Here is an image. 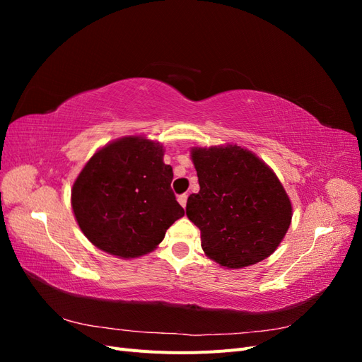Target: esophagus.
<instances>
[{
    "label": "esophagus",
    "mask_w": 362,
    "mask_h": 362,
    "mask_svg": "<svg viewBox=\"0 0 362 362\" xmlns=\"http://www.w3.org/2000/svg\"><path fill=\"white\" fill-rule=\"evenodd\" d=\"M178 202L181 204V206H184L185 208V205H187V194H180L178 196Z\"/></svg>",
    "instance_id": "1"
}]
</instances>
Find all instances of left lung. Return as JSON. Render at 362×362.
Listing matches in <instances>:
<instances>
[{
    "mask_svg": "<svg viewBox=\"0 0 362 362\" xmlns=\"http://www.w3.org/2000/svg\"><path fill=\"white\" fill-rule=\"evenodd\" d=\"M192 160L201 189L185 211L205 254L228 269L272 255L291 222V202L273 170L237 145L194 148Z\"/></svg>",
    "mask_w": 362,
    "mask_h": 362,
    "instance_id": "left-lung-1",
    "label": "left lung"
}]
</instances>
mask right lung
Here are the masks:
<instances>
[{"label":"right lung","mask_w":362,"mask_h":362,"mask_svg":"<svg viewBox=\"0 0 362 362\" xmlns=\"http://www.w3.org/2000/svg\"><path fill=\"white\" fill-rule=\"evenodd\" d=\"M160 144L124 137L87 161L72 187L81 231L108 254L136 258L154 250L184 216L170 189L173 172Z\"/></svg>","instance_id":"right-lung-1"}]
</instances>
